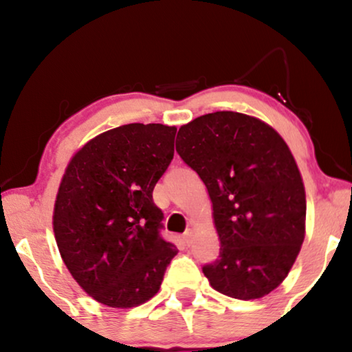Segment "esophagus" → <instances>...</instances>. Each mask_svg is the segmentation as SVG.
I'll return each mask as SVG.
<instances>
[{
  "label": "esophagus",
  "mask_w": 352,
  "mask_h": 352,
  "mask_svg": "<svg viewBox=\"0 0 352 352\" xmlns=\"http://www.w3.org/2000/svg\"><path fill=\"white\" fill-rule=\"evenodd\" d=\"M182 240H184V243L189 247V245L192 243V230H187V232L182 235Z\"/></svg>",
  "instance_id": "obj_1"
}]
</instances>
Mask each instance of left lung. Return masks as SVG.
I'll list each match as a JSON object with an SVG mask.
<instances>
[{"label": "left lung", "instance_id": "obj_1", "mask_svg": "<svg viewBox=\"0 0 352 352\" xmlns=\"http://www.w3.org/2000/svg\"><path fill=\"white\" fill-rule=\"evenodd\" d=\"M176 152L213 204L219 256L201 267L211 287L245 301L271 293L305 240V186L285 141L261 120L214 112L179 128Z\"/></svg>", "mask_w": 352, "mask_h": 352}]
</instances>
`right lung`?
I'll use <instances>...</instances> for the list:
<instances>
[{
  "label": "right lung",
  "instance_id": "right-lung-1",
  "mask_svg": "<svg viewBox=\"0 0 352 352\" xmlns=\"http://www.w3.org/2000/svg\"><path fill=\"white\" fill-rule=\"evenodd\" d=\"M175 126L160 123L109 129L62 177L52 218L57 247L78 285L105 306L151 300L176 256L152 197L175 155Z\"/></svg>",
  "mask_w": 352,
  "mask_h": 352
}]
</instances>
